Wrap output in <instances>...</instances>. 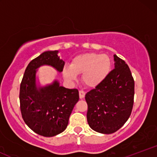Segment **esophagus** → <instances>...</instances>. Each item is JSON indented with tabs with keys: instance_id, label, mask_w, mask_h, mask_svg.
<instances>
[{
	"instance_id": "1",
	"label": "esophagus",
	"mask_w": 157,
	"mask_h": 157,
	"mask_svg": "<svg viewBox=\"0 0 157 157\" xmlns=\"http://www.w3.org/2000/svg\"><path fill=\"white\" fill-rule=\"evenodd\" d=\"M85 94H86L85 91H79V96H80V99H83L85 97Z\"/></svg>"
}]
</instances>
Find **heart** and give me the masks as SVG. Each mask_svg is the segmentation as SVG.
I'll use <instances>...</instances> for the list:
<instances>
[{
    "mask_svg": "<svg viewBox=\"0 0 157 157\" xmlns=\"http://www.w3.org/2000/svg\"><path fill=\"white\" fill-rule=\"evenodd\" d=\"M111 70V60L105 54L84 53L77 55L71 60L70 66L63 69L64 79L68 82L77 80L81 75V80L87 87L96 88L105 80Z\"/></svg>",
    "mask_w": 157,
    "mask_h": 157,
    "instance_id": "1",
    "label": "heart"
}]
</instances>
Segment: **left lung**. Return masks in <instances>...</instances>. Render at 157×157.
<instances>
[{
  "label": "left lung",
  "mask_w": 157,
  "mask_h": 157,
  "mask_svg": "<svg viewBox=\"0 0 157 157\" xmlns=\"http://www.w3.org/2000/svg\"><path fill=\"white\" fill-rule=\"evenodd\" d=\"M114 69L100 86L86 94L87 121L101 134L116 132L128 120L134 97V80L128 66L113 55Z\"/></svg>",
  "instance_id": "8db88e82"
}]
</instances>
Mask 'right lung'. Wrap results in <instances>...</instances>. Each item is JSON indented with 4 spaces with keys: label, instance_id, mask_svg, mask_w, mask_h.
I'll return each instance as SVG.
<instances>
[{
    "label": "right lung",
    "instance_id": "obj_1",
    "mask_svg": "<svg viewBox=\"0 0 157 157\" xmlns=\"http://www.w3.org/2000/svg\"><path fill=\"white\" fill-rule=\"evenodd\" d=\"M57 54V50L47 51L32 60L25 70L20 87L21 111L25 123L36 134L46 137L65 131L79 100L78 90L60 86L57 80L44 87L37 86L36 72L40 66L46 65L63 71L65 63Z\"/></svg>",
    "mask_w": 157,
    "mask_h": 157
}]
</instances>
